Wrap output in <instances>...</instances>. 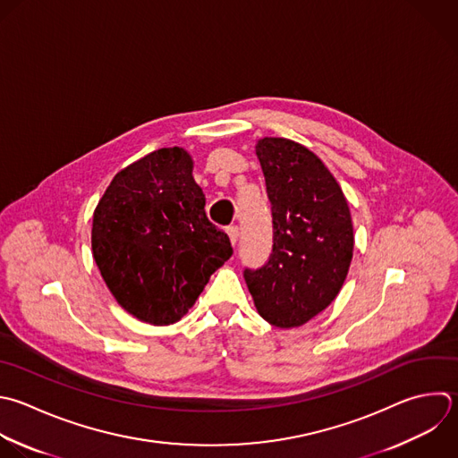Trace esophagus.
<instances>
[{"label":"esophagus","instance_id":"esophagus-1","mask_svg":"<svg viewBox=\"0 0 458 458\" xmlns=\"http://www.w3.org/2000/svg\"><path fill=\"white\" fill-rule=\"evenodd\" d=\"M227 234H229V238H231V243L236 245V242H238V238H240V229H238V225H229V227H227Z\"/></svg>","mask_w":458,"mask_h":458}]
</instances>
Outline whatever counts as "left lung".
Segmentation results:
<instances>
[{"label": "left lung", "mask_w": 458, "mask_h": 458, "mask_svg": "<svg viewBox=\"0 0 458 458\" xmlns=\"http://www.w3.org/2000/svg\"><path fill=\"white\" fill-rule=\"evenodd\" d=\"M272 206V250L265 265L243 270L259 315L277 327H295L326 310L340 292L352 259L347 200L306 147L258 141Z\"/></svg>", "instance_id": "8db88e82"}]
</instances>
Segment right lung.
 Masks as SVG:
<instances>
[{
  "instance_id": "right-lung-1",
  "label": "right lung",
  "mask_w": 458,
  "mask_h": 458,
  "mask_svg": "<svg viewBox=\"0 0 458 458\" xmlns=\"http://www.w3.org/2000/svg\"><path fill=\"white\" fill-rule=\"evenodd\" d=\"M179 147L122 170L93 216V254L116 301L143 322H177L233 254Z\"/></svg>"
}]
</instances>
